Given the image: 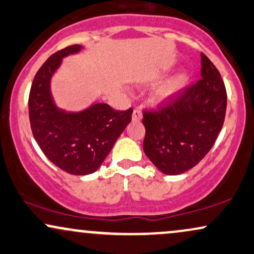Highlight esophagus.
Wrapping results in <instances>:
<instances>
[{"label": "esophagus", "mask_w": 254, "mask_h": 254, "mask_svg": "<svg viewBox=\"0 0 254 254\" xmlns=\"http://www.w3.org/2000/svg\"><path fill=\"white\" fill-rule=\"evenodd\" d=\"M142 119V111L139 109H135L133 110L132 114V121L133 122H139Z\"/></svg>", "instance_id": "obj_1"}]
</instances>
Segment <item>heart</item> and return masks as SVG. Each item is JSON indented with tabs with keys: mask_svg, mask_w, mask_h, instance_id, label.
<instances>
[{
	"mask_svg": "<svg viewBox=\"0 0 254 254\" xmlns=\"http://www.w3.org/2000/svg\"><path fill=\"white\" fill-rule=\"evenodd\" d=\"M188 77L186 73L180 72L174 77L169 78L167 81H164L163 84L158 87L157 90V96L162 98V99H167V98H172L176 96L180 91H182V88L187 85Z\"/></svg>",
	"mask_w": 254,
	"mask_h": 254,
	"instance_id": "1",
	"label": "heart"
}]
</instances>
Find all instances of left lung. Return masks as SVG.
Masks as SVG:
<instances>
[{
  "instance_id": "8db88e82",
  "label": "left lung",
  "mask_w": 254,
  "mask_h": 254,
  "mask_svg": "<svg viewBox=\"0 0 254 254\" xmlns=\"http://www.w3.org/2000/svg\"><path fill=\"white\" fill-rule=\"evenodd\" d=\"M227 93L214 64L201 53V78L156 109L143 110V150L167 175L196 166L214 145L224 125Z\"/></svg>"
}]
</instances>
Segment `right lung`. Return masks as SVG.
I'll return each instance as SVG.
<instances>
[{"label": "right lung", "mask_w": 254, "mask_h": 254, "mask_svg": "<svg viewBox=\"0 0 254 254\" xmlns=\"http://www.w3.org/2000/svg\"><path fill=\"white\" fill-rule=\"evenodd\" d=\"M80 48V45H72L52 54L36 72L28 99L35 140L52 163L72 175L96 172L132 118L131 108L121 111L103 103L79 114H66L56 108L50 91L52 74L64 57Z\"/></svg>", "instance_id": "add662e5"}]
</instances>
